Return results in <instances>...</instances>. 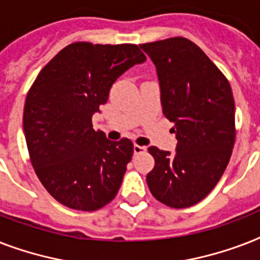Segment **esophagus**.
I'll use <instances>...</instances> for the list:
<instances>
[{"mask_svg":"<svg viewBox=\"0 0 260 260\" xmlns=\"http://www.w3.org/2000/svg\"><path fill=\"white\" fill-rule=\"evenodd\" d=\"M146 151H147L146 147L139 146V144H135V146H134V152L136 155H138V154H143V152H146Z\"/></svg>","mask_w":260,"mask_h":260,"instance_id":"obj_1","label":"esophagus"}]
</instances>
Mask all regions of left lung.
<instances>
[{
	"mask_svg": "<svg viewBox=\"0 0 260 260\" xmlns=\"http://www.w3.org/2000/svg\"><path fill=\"white\" fill-rule=\"evenodd\" d=\"M158 71L163 114L174 122L177 151L150 147L154 169L151 194L165 205H196L217 185L230 163L236 138L235 101L225 75L186 38L140 44Z\"/></svg>",
	"mask_w": 260,
	"mask_h": 260,
	"instance_id": "obj_1",
	"label": "left lung"
}]
</instances>
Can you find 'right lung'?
Listing matches in <instances>:
<instances>
[{
	"label": "right lung",
	"instance_id": "add662e5",
	"mask_svg": "<svg viewBox=\"0 0 260 260\" xmlns=\"http://www.w3.org/2000/svg\"><path fill=\"white\" fill-rule=\"evenodd\" d=\"M144 60L136 44L71 43L28 90L22 125L30 163L62 205L93 212L116 197L134 143L108 140L93 129L91 117L108 101L116 79Z\"/></svg>",
	"mask_w": 260,
	"mask_h": 260
}]
</instances>
